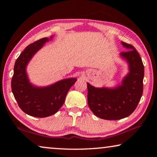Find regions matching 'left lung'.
I'll return each instance as SVG.
<instances>
[{
    "mask_svg": "<svg viewBox=\"0 0 157 157\" xmlns=\"http://www.w3.org/2000/svg\"><path fill=\"white\" fill-rule=\"evenodd\" d=\"M122 44L130 50L121 53L129 66V73L121 86L100 89L87 83L89 107L95 116L105 120H120L131 115L143 95L144 66L141 58L132 45Z\"/></svg>",
    "mask_w": 157,
    "mask_h": 157,
    "instance_id": "obj_1",
    "label": "left lung"
}]
</instances>
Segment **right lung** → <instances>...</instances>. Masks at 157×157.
Returning a JSON list of instances; mask_svg holds the SVG:
<instances>
[{
  "instance_id": "add662e5",
  "label": "right lung",
  "mask_w": 157,
  "mask_h": 157,
  "mask_svg": "<svg viewBox=\"0 0 157 157\" xmlns=\"http://www.w3.org/2000/svg\"><path fill=\"white\" fill-rule=\"evenodd\" d=\"M49 39H39L25 48L16 61L12 76V91L18 106L31 116L45 118L57 113L65 101L67 93L76 82L75 78L61 80L44 88L33 86L28 81L25 68L34 53Z\"/></svg>"
}]
</instances>
